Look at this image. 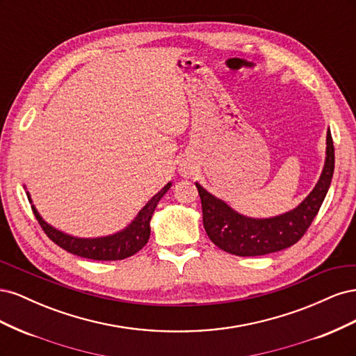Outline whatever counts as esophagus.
Here are the masks:
<instances>
[{
	"instance_id": "1",
	"label": "esophagus",
	"mask_w": 356,
	"mask_h": 356,
	"mask_svg": "<svg viewBox=\"0 0 356 356\" xmlns=\"http://www.w3.org/2000/svg\"><path fill=\"white\" fill-rule=\"evenodd\" d=\"M179 172L182 177H190V175H193V168H191V165H181Z\"/></svg>"
}]
</instances>
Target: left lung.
<instances>
[{"label":"left lung","instance_id":"obj_1","mask_svg":"<svg viewBox=\"0 0 356 356\" xmlns=\"http://www.w3.org/2000/svg\"><path fill=\"white\" fill-rule=\"evenodd\" d=\"M334 174V145L327 131L325 163L321 177L298 207L270 218H251L215 197L199 182L203 227L209 239L222 251L239 257H257L282 251L301 239L324 202Z\"/></svg>","mask_w":356,"mask_h":356}]
</instances>
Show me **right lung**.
<instances>
[{
  "label": "right lung",
  "instance_id": "right-lung-1",
  "mask_svg": "<svg viewBox=\"0 0 356 356\" xmlns=\"http://www.w3.org/2000/svg\"><path fill=\"white\" fill-rule=\"evenodd\" d=\"M170 187L172 182H168L156 196L149 199L145 207L138 212L135 220L129 224L126 229L110 236H102V238H77V236L63 233L42 220L34 204H32V211H34L35 218L38 220L44 233L53 242L59 245L62 250L83 258H90V260H123V258L131 257L136 254L139 250H143L145 243L148 242L149 233H152V229H149V220L153 217V212L157 207L159 200L163 197V195ZM26 196L29 203H32L31 195L28 191Z\"/></svg>",
  "mask_w": 356,
  "mask_h": 356
}]
</instances>
